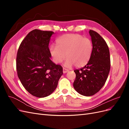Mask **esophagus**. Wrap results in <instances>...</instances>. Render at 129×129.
<instances>
[{
	"label": "esophagus",
	"instance_id": "obj_1",
	"mask_svg": "<svg viewBox=\"0 0 129 129\" xmlns=\"http://www.w3.org/2000/svg\"><path fill=\"white\" fill-rule=\"evenodd\" d=\"M68 72H69V70L68 69H66L64 68H63V73L64 74V73H67Z\"/></svg>",
	"mask_w": 129,
	"mask_h": 129
}]
</instances>
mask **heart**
I'll use <instances>...</instances> for the list:
<instances>
[{"label": "heart", "instance_id": "1", "mask_svg": "<svg viewBox=\"0 0 129 129\" xmlns=\"http://www.w3.org/2000/svg\"><path fill=\"white\" fill-rule=\"evenodd\" d=\"M50 47V53L56 63H61L66 57V67L74 65L81 67L89 62L92 52V44L88 38L78 34H65Z\"/></svg>", "mask_w": 129, "mask_h": 129}]
</instances>
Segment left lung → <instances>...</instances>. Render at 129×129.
Masks as SVG:
<instances>
[{"instance_id": "left-lung-1", "label": "left lung", "mask_w": 129, "mask_h": 129, "mask_svg": "<svg viewBox=\"0 0 129 129\" xmlns=\"http://www.w3.org/2000/svg\"><path fill=\"white\" fill-rule=\"evenodd\" d=\"M92 44L90 58L84 67L76 69L73 86L80 94L90 96L99 92L106 82L110 69V52L106 42L100 35L89 30Z\"/></svg>"}]
</instances>
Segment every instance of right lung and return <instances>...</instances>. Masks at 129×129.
<instances>
[{"instance_id": "add662e5", "label": "right lung", "mask_w": 129, "mask_h": 129, "mask_svg": "<svg viewBox=\"0 0 129 129\" xmlns=\"http://www.w3.org/2000/svg\"><path fill=\"white\" fill-rule=\"evenodd\" d=\"M54 34L52 31L34 29L22 41L18 50L19 79L27 91L39 98L53 92L63 74L62 66L50 60L48 46Z\"/></svg>"}]
</instances>
